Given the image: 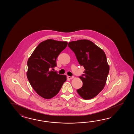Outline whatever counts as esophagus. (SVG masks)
I'll return each instance as SVG.
<instances>
[{
	"label": "esophagus",
	"instance_id": "obj_1",
	"mask_svg": "<svg viewBox=\"0 0 134 134\" xmlns=\"http://www.w3.org/2000/svg\"><path fill=\"white\" fill-rule=\"evenodd\" d=\"M67 77H68V79H73V78H74V77H73V76L70 77V76H67Z\"/></svg>",
	"mask_w": 134,
	"mask_h": 134
}]
</instances>
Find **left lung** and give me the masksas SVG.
<instances>
[{"instance_id":"left-lung-1","label":"left lung","mask_w":134,"mask_h":134,"mask_svg":"<svg viewBox=\"0 0 134 134\" xmlns=\"http://www.w3.org/2000/svg\"><path fill=\"white\" fill-rule=\"evenodd\" d=\"M80 66L85 68L80 76L82 87L77 92L83 99L89 100L96 96L105 85L109 66L102 49L88 40H80L68 43Z\"/></svg>"}]
</instances>
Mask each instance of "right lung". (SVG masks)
Here are the masks:
<instances>
[{"instance_id":"1","label":"right lung","mask_w":134,"mask_h":134,"mask_svg":"<svg viewBox=\"0 0 134 134\" xmlns=\"http://www.w3.org/2000/svg\"><path fill=\"white\" fill-rule=\"evenodd\" d=\"M67 45V42L46 40L37 46L28 60L29 81L37 94L44 99L55 96L66 80L65 75L50 69L57 66V57Z\"/></svg>"}]
</instances>
